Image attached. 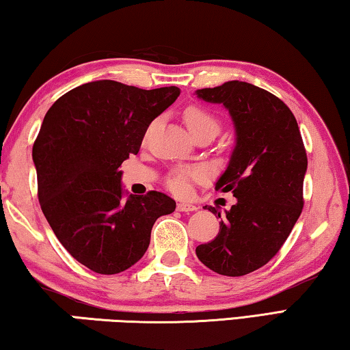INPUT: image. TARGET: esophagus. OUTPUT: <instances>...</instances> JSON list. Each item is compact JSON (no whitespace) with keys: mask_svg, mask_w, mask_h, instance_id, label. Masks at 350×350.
Here are the masks:
<instances>
[{"mask_svg":"<svg viewBox=\"0 0 350 350\" xmlns=\"http://www.w3.org/2000/svg\"><path fill=\"white\" fill-rule=\"evenodd\" d=\"M198 206L193 205V204H185V202H180L177 204V211H182V213H191V211H196Z\"/></svg>","mask_w":350,"mask_h":350,"instance_id":"esophagus-1","label":"esophagus"}]
</instances>
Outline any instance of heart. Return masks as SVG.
<instances>
[{
	"mask_svg": "<svg viewBox=\"0 0 350 350\" xmlns=\"http://www.w3.org/2000/svg\"><path fill=\"white\" fill-rule=\"evenodd\" d=\"M183 120H185V125L193 135L200 131H205V129L213 131L216 135L219 129L217 118L210 114L208 111L199 108V106H188L185 112H183ZM200 174H202V170L199 168L174 170L168 177V187L173 189L174 193H185L188 188L189 177H199Z\"/></svg>",
	"mask_w": 350,
	"mask_h": 350,
	"instance_id": "1",
	"label": "heart"
}]
</instances>
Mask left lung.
Instances as JSON below:
<instances>
[{
    "mask_svg": "<svg viewBox=\"0 0 350 350\" xmlns=\"http://www.w3.org/2000/svg\"><path fill=\"white\" fill-rule=\"evenodd\" d=\"M196 96L222 105L236 135L216 182V189L233 193L236 204L225 211L216 238L200 244L196 254L219 275L242 276L267 264L298 221L307 171L304 144L287 105L252 83L225 81L198 90ZM206 210L221 217L215 206Z\"/></svg>",
    "mask_w": 350,
    "mask_h": 350,
    "instance_id": "1",
    "label": "left lung"
}]
</instances>
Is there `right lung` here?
<instances>
[{
    "instance_id": "obj_1",
    "label": "right lung",
    "mask_w": 350,
    "mask_h": 350,
    "mask_svg": "<svg viewBox=\"0 0 350 350\" xmlns=\"http://www.w3.org/2000/svg\"><path fill=\"white\" fill-rule=\"evenodd\" d=\"M179 94L176 86L146 91L97 80L70 90L46 112L32 148L41 210L70 256L96 273L134 265L157 217L176 210L163 193L125 191L118 168Z\"/></svg>"
}]
</instances>
